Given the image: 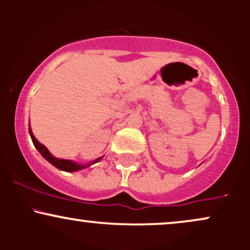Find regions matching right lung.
<instances>
[{"label": "right lung", "mask_w": 250, "mask_h": 250, "mask_svg": "<svg viewBox=\"0 0 250 250\" xmlns=\"http://www.w3.org/2000/svg\"><path fill=\"white\" fill-rule=\"evenodd\" d=\"M29 134H30L31 140H33L34 146H35V148L40 151V154H41L42 156L44 157V159L47 160L48 162H50L51 165L54 166V167H56L57 169H60V170H64V171H77V170H81V169H84V168L89 167V166L94 165V163L99 162L100 160L102 159V157H99V159H96L95 161H93L91 163H88V165H79V163H76V162H74V161H70V160L57 159V157L53 156V155L50 154V151L48 150V149L45 148L44 146L42 145V143H40L39 141H37V140L35 139V136H34L33 131H31L30 127H29Z\"/></svg>", "instance_id": "add662e5"}]
</instances>
